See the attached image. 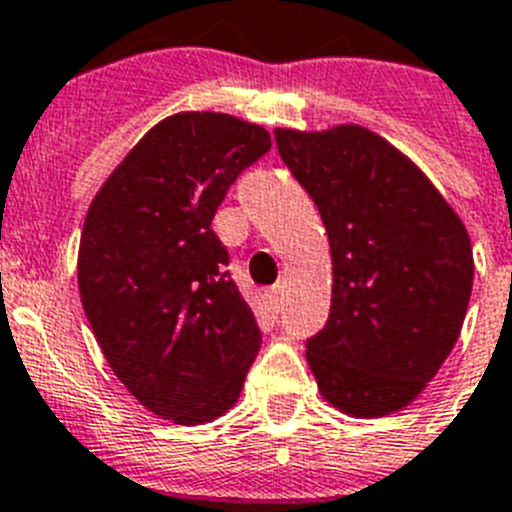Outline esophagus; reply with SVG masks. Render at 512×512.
<instances>
[{"label": "esophagus", "mask_w": 512, "mask_h": 512, "mask_svg": "<svg viewBox=\"0 0 512 512\" xmlns=\"http://www.w3.org/2000/svg\"><path fill=\"white\" fill-rule=\"evenodd\" d=\"M265 299H268L270 309H273L275 314H278V311H281V306H283V286H273V288H270V291L265 293Z\"/></svg>", "instance_id": "1"}]
</instances>
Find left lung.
I'll return each instance as SVG.
<instances>
[{
	"label": "left lung",
	"instance_id": "left-lung-1",
	"mask_svg": "<svg viewBox=\"0 0 512 512\" xmlns=\"http://www.w3.org/2000/svg\"><path fill=\"white\" fill-rule=\"evenodd\" d=\"M275 144L330 239L332 306L306 340L311 373L345 415H391L459 340L474 281L466 226L420 167L368 128H275Z\"/></svg>",
	"mask_w": 512,
	"mask_h": 512
}]
</instances>
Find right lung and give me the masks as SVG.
I'll list each match as a JSON object with an SVG mask.
<instances>
[{"mask_svg":"<svg viewBox=\"0 0 512 512\" xmlns=\"http://www.w3.org/2000/svg\"><path fill=\"white\" fill-rule=\"evenodd\" d=\"M270 133L226 113L151 128L95 195L79 242V296L105 361L133 397L177 425L239 399L260 327L211 229Z\"/></svg>","mask_w":512,"mask_h":512,"instance_id":"add662e5","label":"right lung"}]
</instances>
